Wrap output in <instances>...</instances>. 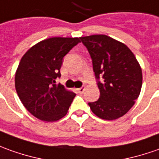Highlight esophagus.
Returning <instances> with one entry per match:
<instances>
[{
    "mask_svg": "<svg viewBox=\"0 0 159 159\" xmlns=\"http://www.w3.org/2000/svg\"><path fill=\"white\" fill-rule=\"evenodd\" d=\"M84 90H85V88H84V87H81V88L77 89V91H78L79 93H84Z\"/></svg>",
    "mask_w": 159,
    "mask_h": 159,
    "instance_id": "esophagus-1",
    "label": "esophagus"
}]
</instances>
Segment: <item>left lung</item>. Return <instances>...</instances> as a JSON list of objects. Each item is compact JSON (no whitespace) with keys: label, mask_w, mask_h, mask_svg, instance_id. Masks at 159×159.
Masks as SVG:
<instances>
[{"label":"left lung","mask_w":159,"mask_h":159,"mask_svg":"<svg viewBox=\"0 0 159 159\" xmlns=\"http://www.w3.org/2000/svg\"><path fill=\"white\" fill-rule=\"evenodd\" d=\"M80 40L92 59L100 90L98 101L89 102L90 110L104 120L124 116L141 91L143 75L139 61L125 44L105 34L84 36Z\"/></svg>","instance_id":"1"}]
</instances>
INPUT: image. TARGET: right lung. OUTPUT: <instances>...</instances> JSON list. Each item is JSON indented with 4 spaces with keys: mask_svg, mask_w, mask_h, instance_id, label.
<instances>
[{
    "mask_svg": "<svg viewBox=\"0 0 159 159\" xmlns=\"http://www.w3.org/2000/svg\"><path fill=\"white\" fill-rule=\"evenodd\" d=\"M80 43V38L52 37L30 48L20 59L16 73V89L26 109L46 122L61 119L69 111L75 94L61 84L62 59Z\"/></svg>",
    "mask_w": 159,
    "mask_h": 159,
    "instance_id": "add662e5",
    "label": "right lung"
}]
</instances>
